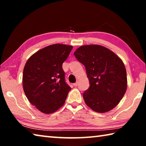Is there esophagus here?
Segmentation results:
<instances>
[{"mask_svg":"<svg viewBox=\"0 0 146 146\" xmlns=\"http://www.w3.org/2000/svg\"><path fill=\"white\" fill-rule=\"evenodd\" d=\"M78 82H75V83H74V84H73V86H78Z\"/></svg>","mask_w":146,"mask_h":146,"instance_id":"esophagus-1","label":"esophagus"}]
</instances>
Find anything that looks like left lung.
Segmentation results:
<instances>
[{
  "instance_id": "8db88e82",
  "label": "left lung",
  "mask_w": 146,
  "mask_h": 146,
  "mask_svg": "<svg viewBox=\"0 0 146 146\" xmlns=\"http://www.w3.org/2000/svg\"><path fill=\"white\" fill-rule=\"evenodd\" d=\"M74 55L85 66L90 81V88L83 93L86 105L98 113L111 110L127 89L126 70L122 60L100 45L80 46Z\"/></svg>"
}]
</instances>
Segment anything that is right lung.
Segmentation results:
<instances>
[{"label": "right lung", "instance_id": "right-lung-1", "mask_svg": "<svg viewBox=\"0 0 146 146\" xmlns=\"http://www.w3.org/2000/svg\"><path fill=\"white\" fill-rule=\"evenodd\" d=\"M73 46L55 44L31 55L24 66L23 89L32 105L46 114L62 106L71 88L66 82L62 64Z\"/></svg>", "mask_w": 146, "mask_h": 146}]
</instances>
